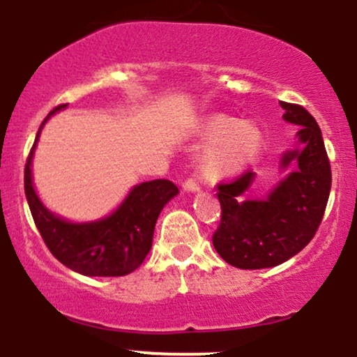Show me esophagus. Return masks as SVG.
<instances>
[{"instance_id": "obj_1", "label": "esophagus", "mask_w": 357, "mask_h": 357, "mask_svg": "<svg viewBox=\"0 0 357 357\" xmlns=\"http://www.w3.org/2000/svg\"><path fill=\"white\" fill-rule=\"evenodd\" d=\"M183 188L188 192H195V190H199L200 185L194 177H188V178H185V182H183Z\"/></svg>"}]
</instances>
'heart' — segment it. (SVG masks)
Returning a JSON list of instances; mask_svg holds the SVG:
<instances>
[{
	"label": "heart",
	"instance_id": "1",
	"mask_svg": "<svg viewBox=\"0 0 357 357\" xmlns=\"http://www.w3.org/2000/svg\"><path fill=\"white\" fill-rule=\"evenodd\" d=\"M202 137L211 144L204 152L202 170L212 178L236 175L254 160L262 146V132L257 125L222 113L204 121Z\"/></svg>",
	"mask_w": 357,
	"mask_h": 357
}]
</instances>
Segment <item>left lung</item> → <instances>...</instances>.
<instances>
[{
	"instance_id": "obj_1",
	"label": "left lung",
	"mask_w": 357,
	"mask_h": 357,
	"mask_svg": "<svg viewBox=\"0 0 357 357\" xmlns=\"http://www.w3.org/2000/svg\"><path fill=\"white\" fill-rule=\"evenodd\" d=\"M284 120L299 125L301 146L284 153L287 175L266 200H242L255 177L247 170L217 185L220 224L212 236L215 250L238 269H264L286 262L304 249L319 229L331 192V163L317 121L303 105L280 102Z\"/></svg>"
}]
</instances>
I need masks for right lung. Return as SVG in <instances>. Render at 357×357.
Here are the masks:
<instances>
[{"instance_id":"add662e5","label":"right lung","mask_w":357,"mask_h":357,"mask_svg":"<svg viewBox=\"0 0 357 357\" xmlns=\"http://www.w3.org/2000/svg\"><path fill=\"white\" fill-rule=\"evenodd\" d=\"M63 107L66 105L53 108L43 123ZM40 130L24 165V194L38 232L50 252L63 266L90 278H115L135 271L152 249L155 222L163 205L178 194L177 185L165 178L144 182L133 187L125 202L107 219L71 224L46 211L33 188L29 165Z\"/></svg>"}]
</instances>
